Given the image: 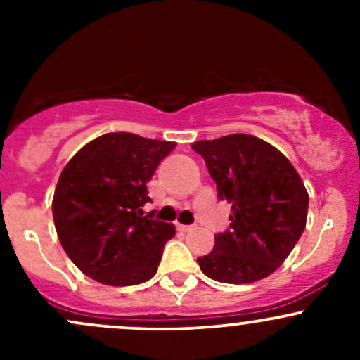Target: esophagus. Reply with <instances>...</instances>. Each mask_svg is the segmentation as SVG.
I'll use <instances>...</instances> for the list:
<instances>
[{
    "label": "esophagus",
    "mask_w": 360,
    "mask_h": 360,
    "mask_svg": "<svg viewBox=\"0 0 360 360\" xmlns=\"http://www.w3.org/2000/svg\"><path fill=\"white\" fill-rule=\"evenodd\" d=\"M177 230L184 231V233H188V231L195 230V226H190V224H177Z\"/></svg>",
    "instance_id": "34e87169"
}]
</instances>
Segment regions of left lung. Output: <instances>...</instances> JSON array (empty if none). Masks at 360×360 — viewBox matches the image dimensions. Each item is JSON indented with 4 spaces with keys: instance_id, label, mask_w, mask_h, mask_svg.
<instances>
[{
    "instance_id": "left-lung-1",
    "label": "left lung",
    "mask_w": 360,
    "mask_h": 360,
    "mask_svg": "<svg viewBox=\"0 0 360 360\" xmlns=\"http://www.w3.org/2000/svg\"><path fill=\"white\" fill-rule=\"evenodd\" d=\"M231 203L230 230L198 257L200 270L224 284H249L274 274L300 240L308 191L285 155L259 137L231 134L191 144Z\"/></svg>"
}]
</instances>
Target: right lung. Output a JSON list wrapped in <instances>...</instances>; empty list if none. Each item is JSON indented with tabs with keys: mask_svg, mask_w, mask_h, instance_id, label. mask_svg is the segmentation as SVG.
I'll return each mask as SVG.
<instances>
[{
	"mask_svg": "<svg viewBox=\"0 0 360 360\" xmlns=\"http://www.w3.org/2000/svg\"><path fill=\"white\" fill-rule=\"evenodd\" d=\"M176 143L111 132L68 162L52 200L53 223L69 259L94 281L136 285L157 274L174 224L144 216L148 181Z\"/></svg>",
	"mask_w": 360,
	"mask_h": 360,
	"instance_id": "right-lung-1",
	"label": "right lung"
}]
</instances>
